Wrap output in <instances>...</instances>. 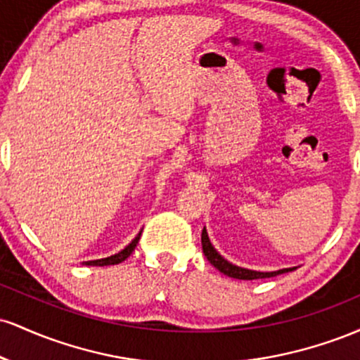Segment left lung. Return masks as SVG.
Returning <instances> with one entry per match:
<instances>
[{"instance_id": "8db88e82", "label": "left lung", "mask_w": 360, "mask_h": 360, "mask_svg": "<svg viewBox=\"0 0 360 360\" xmlns=\"http://www.w3.org/2000/svg\"><path fill=\"white\" fill-rule=\"evenodd\" d=\"M201 245H203V254L206 255V259L210 260V264L217 267V269L223 272L225 276H229V278L243 279V281L264 279V278H274V276H278V274H284V272L296 269V267H289V269H279V271H272V272H259V271L243 269V267L235 266V264L229 262V260L223 259L221 255L218 254L217 249L212 245V242H210V237H208V232H206V229H203V232H201Z\"/></svg>"}]
</instances>
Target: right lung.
I'll list each match as a JSON object with an SVG mask.
<instances>
[{"label":"right lung","instance_id":"obj_1","mask_svg":"<svg viewBox=\"0 0 360 360\" xmlns=\"http://www.w3.org/2000/svg\"><path fill=\"white\" fill-rule=\"evenodd\" d=\"M140 235H142V232H140V233L137 235V237L134 238V240L128 243L125 249H123L122 252H118V254L110 255V257H105V259L88 260V262H84V264H86V266H115V264L123 262V260H125V259L128 257V255H130L131 252L135 250V247H137V243H139V240H140Z\"/></svg>","mask_w":360,"mask_h":360}]
</instances>
